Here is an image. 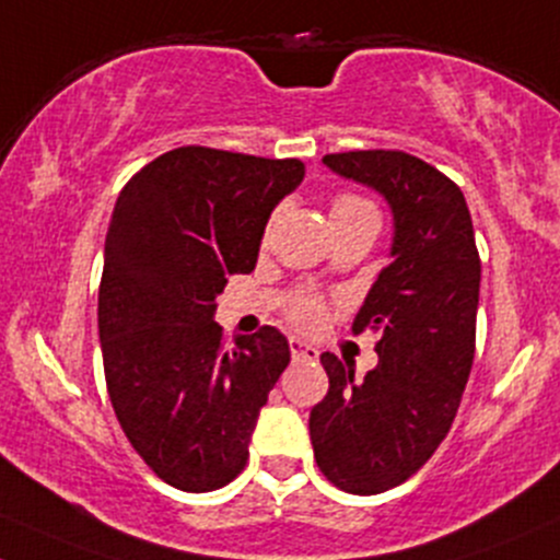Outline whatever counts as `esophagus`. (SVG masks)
Returning <instances> with one entry per match:
<instances>
[{
	"mask_svg": "<svg viewBox=\"0 0 560 560\" xmlns=\"http://www.w3.org/2000/svg\"><path fill=\"white\" fill-rule=\"evenodd\" d=\"M290 350L298 361H316L318 359V348L313 342L303 340V337H290Z\"/></svg>",
	"mask_w": 560,
	"mask_h": 560,
	"instance_id": "1",
	"label": "esophagus"
}]
</instances>
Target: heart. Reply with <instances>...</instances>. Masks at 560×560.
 <instances>
[{
    "label": "heart",
    "mask_w": 560,
    "mask_h": 560,
    "mask_svg": "<svg viewBox=\"0 0 560 560\" xmlns=\"http://www.w3.org/2000/svg\"><path fill=\"white\" fill-rule=\"evenodd\" d=\"M359 210H372V205L355 199V196H340V199H335V205H331V214L359 212ZM318 316H322V308H318L316 300H313V298H298V300H294V305H292L294 322L311 327V324L318 322Z\"/></svg>",
    "instance_id": "b5f03b06"
}]
</instances>
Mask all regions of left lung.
<instances>
[{
	"instance_id": "obj_1",
	"label": "left lung",
	"mask_w": 560,
	"mask_h": 560,
	"mask_svg": "<svg viewBox=\"0 0 560 560\" xmlns=\"http://www.w3.org/2000/svg\"><path fill=\"white\" fill-rule=\"evenodd\" d=\"M322 164L383 196L393 218L388 266L353 322L377 331V366L355 380V364L322 353L329 390L308 420L324 476L350 494H380L450 433L476 353L481 260L463 190L422 159L348 151Z\"/></svg>"
}]
</instances>
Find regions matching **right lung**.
<instances>
[{
  "instance_id": "1",
  "label": "right lung",
  "mask_w": 560,
  "mask_h": 560,
  "mask_svg": "<svg viewBox=\"0 0 560 560\" xmlns=\"http://www.w3.org/2000/svg\"><path fill=\"white\" fill-rule=\"evenodd\" d=\"M298 159L183 145L116 199L97 294L110 404L170 487L212 491L244 470L257 417L290 364L276 327L223 348L229 276L255 270L270 212L303 183Z\"/></svg>"
}]
</instances>
